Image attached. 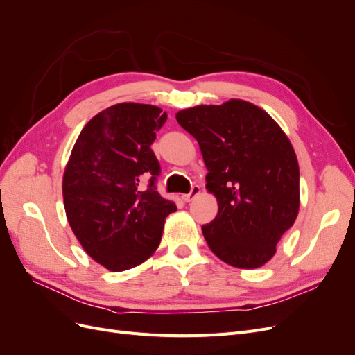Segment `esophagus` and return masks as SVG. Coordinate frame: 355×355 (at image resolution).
Segmentation results:
<instances>
[{
  "label": "esophagus",
  "mask_w": 355,
  "mask_h": 355,
  "mask_svg": "<svg viewBox=\"0 0 355 355\" xmlns=\"http://www.w3.org/2000/svg\"><path fill=\"white\" fill-rule=\"evenodd\" d=\"M200 192V187L198 185H194L191 188V191H189V194H185V196H182V200H184L185 202H189L192 198H194L197 194Z\"/></svg>",
  "instance_id": "esophagus-1"
}]
</instances>
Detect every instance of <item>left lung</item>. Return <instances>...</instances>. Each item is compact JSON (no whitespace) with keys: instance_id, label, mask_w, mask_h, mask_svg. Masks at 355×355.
<instances>
[{"instance_id":"8db88e82","label":"left lung","mask_w":355,"mask_h":355,"mask_svg":"<svg viewBox=\"0 0 355 355\" xmlns=\"http://www.w3.org/2000/svg\"><path fill=\"white\" fill-rule=\"evenodd\" d=\"M176 120L197 139L206 188L218 198L216 218L201 227L211 252L232 266H262L299 211L292 144L270 115L244 101L200 105Z\"/></svg>"}]
</instances>
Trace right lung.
I'll return each instance as SVG.
<instances>
[{"instance_id":"obj_1","label":"right lung","mask_w":355,"mask_h":355,"mask_svg":"<svg viewBox=\"0 0 355 355\" xmlns=\"http://www.w3.org/2000/svg\"><path fill=\"white\" fill-rule=\"evenodd\" d=\"M167 114L118 103L85 124L63 175V201L83 249L110 271L142 263L161 241L176 204L157 191L159 163L151 149Z\"/></svg>"}]
</instances>
